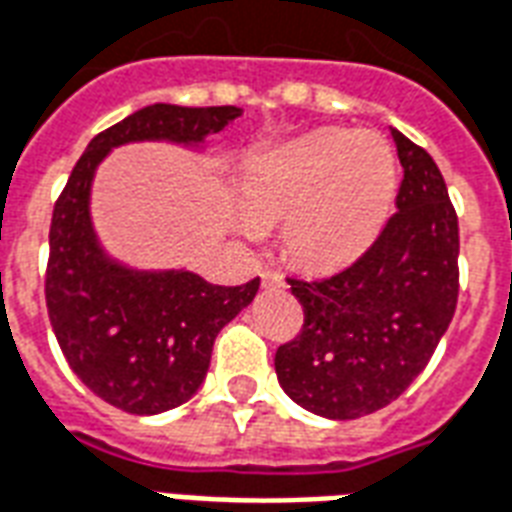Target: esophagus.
Masks as SVG:
<instances>
[{
    "label": "esophagus",
    "instance_id": "obj_1",
    "mask_svg": "<svg viewBox=\"0 0 512 512\" xmlns=\"http://www.w3.org/2000/svg\"><path fill=\"white\" fill-rule=\"evenodd\" d=\"M260 279H263V287H287L285 276L279 274V271H263Z\"/></svg>",
    "mask_w": 512,
    "mask_h": 512
}]
</instances>
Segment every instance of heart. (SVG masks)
Masks as SVG:
<instances>
[{
    "label": "heart",
    "mask_w": 512,
    "mask_h": 512,
    "mask_svg": "<svg viewBox=\"0 0 512 512\" xmlns=\"http://www.w3.org/2000/svg\"><path fill=\"white\" fill-rule=\"evenodd\" d=\"M238 195L252 227L285 222L295 266L333 271L361 255L388 217L396 160L374 132H317L255 157Z\"/></svg>",
    "instance_id": "b5f03b06"
}]
</instances>
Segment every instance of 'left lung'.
Returning a JSON list of instances; mask_svg holds the SVG:
<instances>
[{"label":"left lung","instance_id":"8db88e82","mask_svg":"<svg viewBox=\"0 0 512 512\" xmlns=\"http://www.w3.org/2000/svg\"><path fill=\"white\" fill-rule=\"evenodd\" d=\"M404 168L396 214L350 268L287 279L304 325L276 350L279 385L331 420L388 407L448 331L458 301V217L429 151L391 130Z\"/></svg>","mask_w":512,"mask_h":512}]
</instances>
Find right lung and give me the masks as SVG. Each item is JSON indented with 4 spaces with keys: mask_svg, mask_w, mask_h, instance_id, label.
Here are the masks:
<instances>
[{
    "mask_svg": "<svg viewBox=\"0 0 512 512\" xmlns=\"http://www.w3.org/2000/svg\"><path fill=\"white\" fill-rule=\"evenodd\" d=\"M238 116L236 105H146L94 135L56 200L45 271L56 342L94 396L132 415H157L192 399L206 380L217 333L252 304L260 279L222 287L192 271L121 266L94 233V170L124 143L200 146Z\"/></svg>",
    "mask_w": 512,
    "mask_h": 512,
    "instance_id": "1",
    "label": "right lung"
}]
</instances>
